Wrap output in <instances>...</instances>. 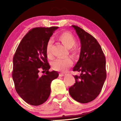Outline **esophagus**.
<instances>
[{"instance_id": "1", "label": "esophagus", "mask_w": 121, "mask_h": 121, "mask_svg": "<svg viewBox=\"0 0 121 121\" xmlns=\"http://www.w3.org/2000/svg\"><path fill=\"white\" fill-rule=\"evenodd\" d=\"M65 75V74L63 73H61L59 74V76H60V77H63V76H64Z\"/></svg>"}]
</instances>
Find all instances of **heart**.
Here are the masks:
<instances>
[{"label":"heart","instance_id":"1","mask_svg":"<svg viewBox=\"0 0 121 121\" xmlns=\"http://www.w3.org/2000/svg\"><path fill=\"white\" fill-rule=\"evenodd\" d=\"M58 39L66 47L70 49V52L73 54L77 55L78 53V49L77 46H74L76 43V38L72 33L68 31H65L59 34L58 36ZM52 46V41L49 39L46 46V54L49 58H51L52 56L51 51ZM73 60L69 57L59 58L52 62V67L55 70L64 71L73 65Z\"/></svg>","mask_w":121,"mask_h":121}]
</instances>
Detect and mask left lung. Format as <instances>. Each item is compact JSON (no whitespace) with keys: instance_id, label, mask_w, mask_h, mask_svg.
<instances>
[{"instance_id":"1","label":"left lung","mask_w":121,"mask_h":121,"mask_svg":"<svg viewBox=\"0 0 121 121\" xmlns=\"http://www.w3.org/2000/svg\"><path fill=\"white\" fill-rule=\"evenodd\" d=\"M72 26L81 42L80 57L73 71L81 74L74 76L75 83L69 87V92L77 101L88 103L98 96L106 78L105 56L93 36L78 26Z\"/></svg>"}]
</instances>
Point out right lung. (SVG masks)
I'll use <instances>...</instances> for the list:
<instances>
[{
	"mask_svg": "<svg viewBox=\"0 0 121 121\" xmlns=\"http://www.w3.org/2000/svg\"><path fill=\"white\" fill-rule=\"evenodd\" d=\"M58 27H35L23 37L13 57L12 77L17 93L30 105L43 104L50 95L51 83L58 77L49 72L46 46ZM41 69L46 73L38 75Z\"/></svg>",
	"mask_w": 121,
	"mask_h": 121,
	"instance_id": "obj_1",
	"label": "right lung"
}]
</instances>
